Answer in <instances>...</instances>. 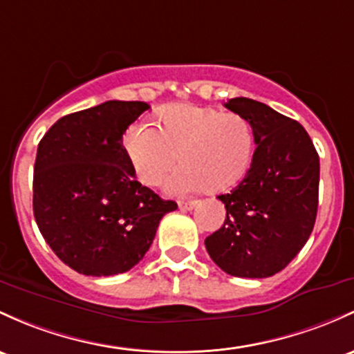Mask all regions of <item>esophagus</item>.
<instances>
[{
	"mask_svg": "<svg viewBox=\"0 0 354 354\" xmlns=\"http://www.w3.org/2000/svg\"><path fill=\"white\" fill-rule=\"evenodd\" d=\"M178 207H180V209H183V212H188V209H193L196 207V201H180L178 203Z\"/></svg>",
	"mask_w": 354,
	"mask_h": 354,
	"instance_id": "1",
	"label": "esophagus"
}]
</instances>
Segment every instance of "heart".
<instances>
[{
    "label": "heart",
    "instance_id": "heart-1",
    "mask_svg": "<svg viewBox=\"0 0 354 354\" xmlns=\"http://www.w3.org/2000/svg\"><path fill=\"white\" fill-rule=\"evenodd\" d=\"M124 149L142 185L166 181L171 195H186L207 188L227 192L243 180L252 165L255 134L252 124L235 112L193 104H174L161 112V126L136 122L124 134Z\"/></svg>",
    "mask_w": 354,
    "mask_h": 354
}]
</instances>
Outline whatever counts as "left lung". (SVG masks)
Wrapping results in <instances>:
<instances>
[{
    "label": "left lung",
    "mask_w": 354,
    "mask_h": 354,
    "mask_svg": "<svg viewBox=\"0 0 354 354\" xmlns=\"http://www.w3.org/2000/svg\"><path fill=\"white\" fill-rule=\"evenodd\" d=\"M225 107L248 119L257 147L245 178L218 196L227 218L205 239V247L234 277H270L296 257L313 232L319 156L297 120L266 104L235 97Z\"/></svg>",
    "instance_id": "obj_1"
}]
</instances>
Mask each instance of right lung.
I'll list each match as a JSON object with an SVG mask.
<instances>
[{"instance_id": "1", "label": "right lung", "mask_w": 354, "mask_h": 354, "mask_svg": "<svg viewBox=\"0 0 354 354\" xmlns=\"http://www.w3.org/2000/svg\"><path fill=\"white\" fill-rule=\"evenodd\" d=\"M147 109L107 100L58 119L38 145L35 220L57 257L79 274L133 269L162 216L178 208L136 180L122 146V134Z\"/></svg>"}]
</instances>
